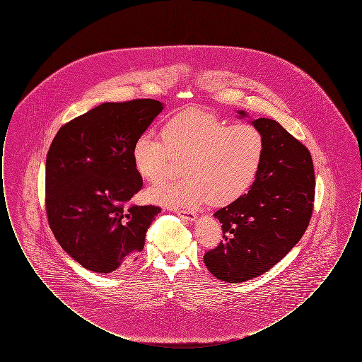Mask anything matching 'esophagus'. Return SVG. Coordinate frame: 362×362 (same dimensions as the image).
Here are the masks:
<instances>
[{
  "mask_svg": "<svg viewBox=\"0 0 362 362\" xmlns=\"http://www.w3.org/2000/svg\"><path fill=\"white\" fill-rule=\"evenodd\" d=\"M176 214L180 216L183 220L186 221H194L195 220V213L191 211V210H176Z\"/></svg>",
  "mask_w": 362,
  "mask_h": 362,
  "instance_id": "esophagus-1",
  "label": "esophagus"
}]
</instances>
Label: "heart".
I'll use <instances>...</instances> for the list:
<instances>
[{
  "mask_svg": "<svg viewBox=\"0 0 362 362\" xmlns=\"http://www.w3.org/2000/svg\"><path fill=\"white\" fill-rule=\"evenodd\" d=\"M161 139L138 136L132 156L137 173L158 180L173 160H183L179 180H163L148 191L165 206L192 209L209 199L226 205L245 194L258 177L264 139L251 123L228 124L218 115L189 107L173 115L161 129Z\"/></svg>",
  "mask_w": 362,
  "mask_h": 362,
  "instance_id": "b5f03b06",
  "label": "heart"
}]
</instances>
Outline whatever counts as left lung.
Returning a JSON list of instances; mask_svg holds the SVG:
<instances>
[{"mask_svg":"<svg viewBox=\"0 0 362 362\" xmlns=\"http://www.w3.org/2000/svg\"><path fill=\"white\" fill-rule=\"evenodd\" d=\"M252 124L264 139L258 177L247 194L214 213L224 240L204 257L209 272L230 284L259 276L284 258L307 230L315 201L307 146L276 121L259 118Z\"/></svg>","mask_w":362,"mask_h":362,"instance_id":"1","label":"left lung"}]
</instances>
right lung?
<instances>
[{
  "label": "right lung",
  "mask_w": 362,
  "mask_h": 362,
  "mask_svg": "<svg viewBox=\"0 0 362 362\" xmlns=\"http://www.w3.org/2000/svg\"><path fill=\"white\" fill-rule=\"evenodd\" d=\"M153 99L103 103L65 123L46 158V213L59 245L95 273L129 267L161 209L129 204L142 189L132 149L161 112Z\"/></svg>",
  "instance_id": "add662e5"
}]
</instances>
